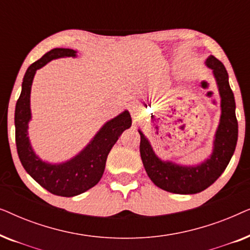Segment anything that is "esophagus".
Returning <instances> with one entry per match:
<instances>
[{"label": "esophagus", "mask_w": 250, "mask_h": 250, "mask_svg": "<svg viewBox=\"0 0 250 250\" xmlns=\"http://www.w3.org/2000/svg\"><path fill=\"white\" fill-rule=\"evenodd\" d=\"M131 114L135 122H140L142 119V110L141 107H139V105H135V107H133L131 109Z\"/></svg>", "instance_id": "obj_1"}]
</instances>
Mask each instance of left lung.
Wrapping results in <instances>:
<instances>
[{
	"mask_svg": "<svg viewBox=\"0 0 250 250\" xmlns=\"http://www.w3.org/2000/svg\"><path fill=\"white\" fill-rule=\"evenodd\" d=\"M206 66L213 70L221 97V118L215 133L213 152L199 165L182 166L164 162L153 151L145 134L140 131V153L150 180L160 189L179 194L198 193L210 187L222 175L233 156L238 141V121L235 101L224 64L214 56L206 59Z\"/></svg>",
	"mask_w": 250,
	"mask_h": 250,
	"instance_id": "8db88e82",
	"label": "left lung"
}]
</instances>
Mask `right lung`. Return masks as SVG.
<instances>
[{"label":"right lung","mask_w":250,"mask_h":250,"mask_svg":"<svg viewBox=\"0 0 250 250\" xmlns=\"http://www.w3.org/2000/svg\"><path fill=\"white\" fill-rule=\"evenodd\" d=\"M76 51L57 47L30 64L23 76L21 93L15 111L16 145L20 162L26 172L49 192L61 197H74L93 188L104 175L105 162L110 150L122 133L131 127L132 118L127 110L105 123L91 142L73 158L60 164L43 162L30 146L28 123L30 112V90L37 69L58 58L76 57Z\"/></svg>","instance_id":"right-lung-1"}]
</instances>
